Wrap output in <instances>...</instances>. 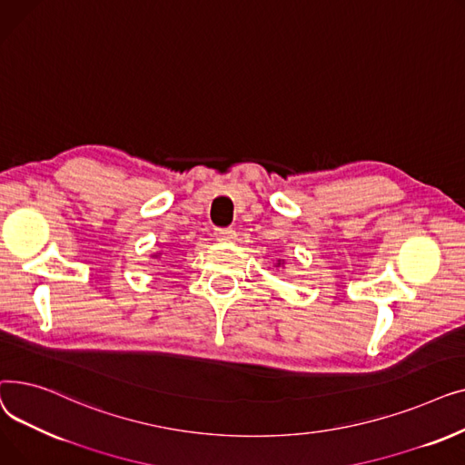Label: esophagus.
I'll return each mask as SVG.
<instances>
[{
  "mask_svg": "<svg viewBox=\"0 0 465 465\" xmlns=\"http://www.w3.org/2000/svg\"><path fill=\"white\" fill-rule=\"evenodd\" d=\"M235 230L233 228H216L214 230V237L218 241H233L235 239Z\"/></svg>",
  "mask_w": 465,
  "mask_h": 465,
  "instance_id": "esophagus-1",
  "label": "esophagus"
}]
</instances>
